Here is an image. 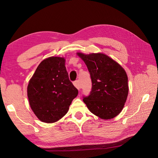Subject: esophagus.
<instances>
[{
	"instance_id": "1",
	"label": "esophagus",
	"mask_w": 158,
	"mask_h": 158,
	"mask_svg": "<svg viewBox=\"0 0 158 158\" xmlns=\"http://www.w3.org/2000/svg\"><path fill=\"white\" fill-rule=\"evenodd\" d=\"M74 85H75L76 88H77V89L78 90H80V88H81V87H80V85H79V81H76L73 83Z\"/></svg>"
}]
</instances>
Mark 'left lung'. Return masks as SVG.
I'll return each instance as SVG.
<instances>
[{"mask_svg":"<svg viewBox=\"0 0 158 158\" xmlns=\"http://www.w3.org/2000/svg\"><path fill=\"white\" fill-rule=\"evenodd\" d=\"M77 54L88 67L92 83L90 94L83 102L90 112L100 119L115 117L122 112L128 95L126 70L103 53Z\"/></svg>","mask_w":158,"mask_h":158,"instance_id":"obj_1","label":"left lung"}]
</instances>
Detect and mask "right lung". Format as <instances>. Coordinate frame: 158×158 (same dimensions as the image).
I'll use <instances>...</instances> for the list:
<instances>
[{
    "instance_id": "obj_1",
    "label": "right lung",
    "mask_w": 158,
    "mask_h": 158,
    "mask_svg": "<svg viewBox=\"0 0 158 158\" xmlns=\"http://www.w3.org/2000/svg\"><path fill=\"white\" fill-rule=\"evenodd\" d=\"M64 57L52 56L39 64L29 80L31 108L42 122H58L69 111L78 90L70 81Z\"/></svg>"
}]
</instances>
